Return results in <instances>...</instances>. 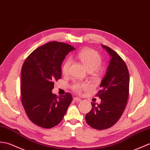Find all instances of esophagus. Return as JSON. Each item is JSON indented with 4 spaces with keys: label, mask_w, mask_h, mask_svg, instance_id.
<instances>
[{
    "label": "esophagus",
    "mask_w": 150,
    "mask_h": 150,
    "mask_svg": "<svg viewBox=\"0 0 150 150\" xmlns=\"http://www.w3.org/2000/svg\"><path fill=\"white\" fill-rule=\"evenodd\" d=\"M74 101H76V102H81V99L78 98V97H74Z\"/></svg>",
    "instance_id": "obj_1"
}]
</instances>
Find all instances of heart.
Here are the masks:
<instances>
[{
  "label": "heart",
  "instance_id": "b5f03b06",
  "mask_svg": "<svg viewBox=\"0 0 150 150\" xmlns=\"http://www.w3.org/2000/svg\"><path fill=\"white\" fill-rule=\"evenodd\" d=\"M76 57L81 61L86 68L89 71H93L95 70V74H98V68L102 63V58L100 54L95 50L89 48H86L76 54ZM71 64V60L70 58L66 59L62 67V72L64 75H67L69 68ZM88 88V85L85 83H75L72 86V89L76 93H80L82 90Z\"/></svg>",
  "mask_w": 150,
  "mask_h": 150
}]
</instances>
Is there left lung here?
Instances as JSON below:
<instances>
[{"instance_id":"left-lung-1","label":"left lung","mask_w":150,"mask_h":150,"mask_svg":"<svg viewBox=\"0 0 150 150\" xmlns=\"http://www.w3.org/2000/svg\"><path fill=\"white\" fill-rule=\"evenodd\" d=\"M102 47L109 54L110 61L97 95L101 103L91 102L92 109L86 115L87 123L96 130L107 129L119 120L129 94L130 76L126 64L110 48L103 45Z\"/></svg>"}]
</instances>
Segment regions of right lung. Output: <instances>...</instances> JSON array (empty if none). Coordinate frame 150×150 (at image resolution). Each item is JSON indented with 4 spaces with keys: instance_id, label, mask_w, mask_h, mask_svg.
<instances>
[{
    "instance_id": "add662e5",
    "label": "right lung",
    "mask_w": 150,
    "mask_h": 150,
    "mask_svg": "<svg viewBox=\"0 0 150 150\" xmlns=\"http://www.w3.org/2000/svg\"><path fill=\"white\" fill-rule=\"evenodd\" d=\"M75 49L68 44L52 41L34 50L24 61L21 100L29 119L38 126H56L70 105V93L59 97L52 91L54 82L61 77V65L66 55Z\"/></svg>"
}]
</instances>
